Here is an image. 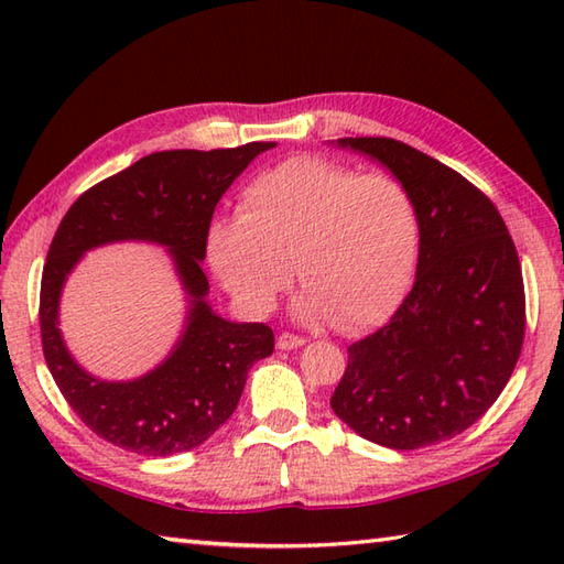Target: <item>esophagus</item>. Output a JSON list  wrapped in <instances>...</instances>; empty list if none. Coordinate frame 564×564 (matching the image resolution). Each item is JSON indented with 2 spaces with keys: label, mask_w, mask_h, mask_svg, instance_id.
Masks as SVG:
<instances>
[{
  "label": "esophagus",
  "mask_w": 564,
  "mask_h": 564,
  "mask_svg": "<svg viewBox=\"0 0 564 564\" xmlns=\"http://www.w3.org/2000/svg\"><path fill=\"white\" fill-rule=\"evenodd\" d=\"M307 344V339H303V337H297V334H281L279 339H275V346H279L281 351H291V349H301V346H305Z\"/></svg>",
  "instance_id": "obj_1"
}]
</instances>
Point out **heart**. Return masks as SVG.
Listing matches in <instances>:
<instances>
[{"mask_svg":"<svg viewBox=\"0 0 564 564\" xmlns=\"http://www.w3.org/2000/svg\"><path fill=\"white\" fill-rule=\"evenodd\" d=\"M419 239L416 203L398 178L301 154L261 172L242 213L213 223L208 254L245 313L267 315L295 267L297 315L361 332L404 303Z\"/></svg>","mask_w":564,"mask_h":564,"instance_id":"b5f03b06","label":"heart"}]
</instances>
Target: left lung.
Here are the masks:
<instances>
[{"instance_id":"obj_1","label":"left lung","mask_w":564,"mask_h":564,"mask_svg":"<svg viewBox=\"0 0 564 564\" xmlns=\"http://www.w3.org/2000/svg\"><path fill=\"white\" fill-rule=\"evenodd\" d=\"M410 191L422 239L410 295L349 346L332 410L358 436L414 451L463 434L509 382L525 329L513 239L465 176L392 138H339Z\"/></svg>"}]
</instances>
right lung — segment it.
Segmentation results:
<instances>
[{
	"label": "right lung",
	"mask_w": 564,
	"mask_h": 564,
	"mask_svg": "<svg viewBox=\"0 0 564 564\" xmlns=\"http://www.w3.org/2000/svg\"><path fill=\"white\" fill-rule=\"evenodd\" d=\"M271 148L275 142L148 154L84 191L59 223L41 281L45 364L82 422L113 446L154 458L200 446L237 410L249 368L273 354L271 327L213 313L200 269L215 206L249 162ZM113 241L166 246L189 301L171 356L150 375L118 383L87 375L56 327L66 275L89 248Z\"/></svg>",
	"instance_id": "1"
}]
</instances>
